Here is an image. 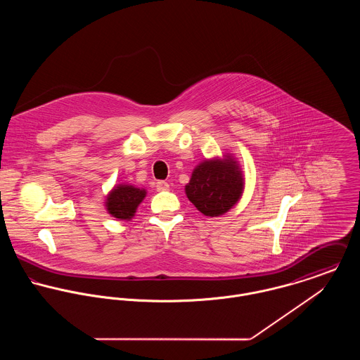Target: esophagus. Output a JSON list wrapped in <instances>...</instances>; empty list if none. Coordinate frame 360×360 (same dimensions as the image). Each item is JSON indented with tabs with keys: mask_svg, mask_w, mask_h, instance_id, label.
Instances as JSON below:
<instances>
[{
	"mask_svg": "<svg viewBox=\"0 0 360 360\" xmlns=\"http://www.w3.org/2000/svg\"><path fill=\"white\" fill-rule=\"evenodd\" d=\"M156 190H158V191H166V190H169V183L165 181V180L158 181V183H156Z\"/></svg>",
	"mask_w": 360,
	"mask_h": 360,
	"instance_id": "esophagus-1",
	"label": "esophagus"
}]
</instances>
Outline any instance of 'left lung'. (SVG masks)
<instances>
[{
    "mask_svg": "<svg viewBox=\"0 0 360 360\" xmlns=\"http://www.w3.org/2000/svg\"><path fill=\"white\" fill-rule=\"evenodd\" d=\"M244 191L243 172L233 158L200 163L186 186L187 198L205 216L216 217L238 202Z\"/></svg>",
    "mask_w": 360,
    "mask_h": 360,
    "instance_id": "8db88e82",
    "label": "left lung"
}]
</instances>
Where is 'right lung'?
<instances>
[{
    "label": "right lung",
    "mask_w": 360,
    "mask_h": 360,
    "mask_svg": "<svg viewBox=\"0 0 360 360\" xmlns=\"http://www.w3.org/2000/svg\"><path fill=\"white\" fill-rule=\"evenodd\" d=\"M147 191L129 184L116 186L106 197V210L119 220H130L137 206L146 198Z\"/></svg>",
    "instance_id": "right-lung-1"
}]
</instances>
